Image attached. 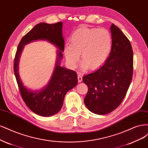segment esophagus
<instances>
[{
  "instance_id": "1",
  "label": "esophagus",
  "mask_w": 148,
  "mask_h": 148,
  "mask_svg": "<svg viewBox=\"0 0 148 148\" xmlns=\"http://www.w3.org/2000/svg\"><path fill=\"white\" fill-rule=\"evenodd\" d=\"M78 82L81 83L83 80V77H82V75H81V73H78Z\"/></svg>"
}]
</instances>
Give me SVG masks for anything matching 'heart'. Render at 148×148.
<instances>
[{
  "instance_id": "heart-1",
  "label": "heart",
  "mask_w": 148,
  "mask_h": 148,
  "mask_svg": "<svg viewBox=\"0 0 148 148\" xmlns=\"http://www.w3.org/2000/svg\"><path fill=\"white\" fill-rule=\"evenodd\" d=\"M111 44V36L107 30L83 26L71 35L70 43H66L64 47V56L72 68L76 67L81 54L83 60L81 68L95 69L108 58Z\"/></svg>"
}]
</instances>
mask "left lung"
Masks as SVG:
<instances>
[{"label": "left lung", "instance_id": "left-lung-1", "mask_svg": "<svg viewBox=\"0 0 148 148\" xmlns=\"http://www.w3.org/2000/svg\"><path fill=\"white\" fill-rule=\"evenodd\" d=\"M112 46L109 57L94 72L83 76L88 91L84 99L92 113L103 115L123 101L133 75V51L129 39L114 24L110 27Z\"/></svg>", "mask_w": 148, "mask_h": 148}]
</instances>
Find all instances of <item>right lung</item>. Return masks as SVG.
I'll return each mask as SVG.
<instances>
[{"mask_svg":"<svg viewBox=\"0 0 148 148\" xmlns=\"http://www.w3.org/2000/svg\"><path fill=\"white\" fill-rule=\"evenodd\" d=\"M62 23L53 24L41 23L22 38L14 60V72L22 98L34 113L42 116H51L62 108L65 94L78 83L76 73L73 70L60 66L63 58L64 38L62 35ZM45 40L58 48L55 68L49 83L39 90H31L24 86L18 75V62L23 47L30 42Z\"/></svg>","mask_w":148,"mask_h":148,"instance_id":"1","label":"right lung"}]
</instances>
